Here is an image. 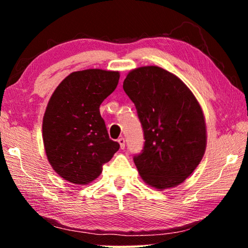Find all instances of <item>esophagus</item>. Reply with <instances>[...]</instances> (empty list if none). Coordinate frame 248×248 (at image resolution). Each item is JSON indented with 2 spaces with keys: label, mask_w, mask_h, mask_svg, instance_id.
I'll list each match as a JSON object with an SVG mask.
<instances>
[{
  "label": "esophagus",
  "mask_w": 248,
  "mask_h": 248,
  "mask_svg": "<svg viewBox=\"0 0 248 248\" xmlns=\"http://www.w3.org/2000/svg\"><path fill=\"white\" fill-rule=\"evenodd\" d=\"M118 142H119V144H120V148H121V149H124V146H125L124 138H119V139H118Z\"/></svg>",
  "instance_id": "1"
}]
</instances>
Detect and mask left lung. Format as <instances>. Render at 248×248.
<instances>
[{"label": "left lung", "mask_w": 248, "mask_h": 248, "mask_svg": "<svg viewBox=\"0 0 248 248\" xmlns=\"http://www.w3.org/2000/svg\"><path fill=\"white\" fill-rule=\"evenodd\" d=\"M124 91L137 108L144 145L133 161L151 187L182 184L196 170L207 144L204 117L191 91L158 66L132 70Z\"/></svg>", "instance_id": "left-lung-1"}]
</instances>
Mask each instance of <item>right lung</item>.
<instances>
[{
	"instance_id": "add662e5",
	"label": "right lung",
	"mask_w": 248,
	"mask_h": 248,
	"mask_svg": "<svg viewBox=\"0 0 248 248\" xmlns=\"http://www.w3.org/2000/svg\"><path fill=\"white\" fill-rule=\"evenodd\" d=\"M119 77V72L99 69L73 72L49 100L43 121L46 154L56 173L70 183L93 182L120 148L109 139L99 112Z\"/></svg>"
}]
</instances>
